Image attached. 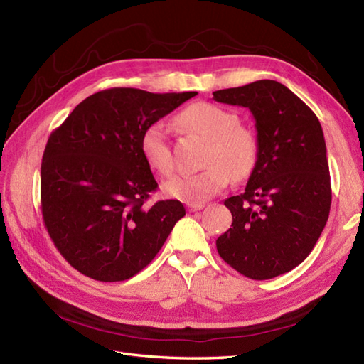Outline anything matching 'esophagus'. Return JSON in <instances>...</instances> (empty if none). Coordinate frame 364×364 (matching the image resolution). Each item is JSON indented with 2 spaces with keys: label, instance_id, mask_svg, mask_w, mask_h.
Instances as JSON below:
<instances>
[{
  "label": "esophagus",
  "instance_id": "esophagus-1",
  "mask_svg": "<svg viewBox=\"0 0 364 364\" xmlns=\"http://www.w3.org/2000/svg\"><path fill=\"white\" fill-rule=\"evenodd\" d=\"M203 203H188V211H191V213H194V211H200V210H203Z\"/></svg>",
  "mask_w": 364,
  "mask_h": 364
}]
</instances>
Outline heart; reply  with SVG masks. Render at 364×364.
I'll return each instance as SVG.
<instances>
[{"mask_svg":"<svg viewBox=\"0 0 364 364\" xmlns=\"http://www.w3.org/2000/svg\"><path fill=\"white\" fill-rule=\"evenodd\" d=\"M176 125L208 141L203 154L205 168L194 173H175L162 183L170 198L202 203L227 186L228 180L244 181L258 161V141L253 131L241 125V119L225 107L198 102L176 115ZM141 153L154 172L168 175L173 156L164 123L154 122L142 131Z\"/></svg>","mask_w":364,"mask_h":364,"instance_id":"heart-1","label":"heart"}]
</instances>
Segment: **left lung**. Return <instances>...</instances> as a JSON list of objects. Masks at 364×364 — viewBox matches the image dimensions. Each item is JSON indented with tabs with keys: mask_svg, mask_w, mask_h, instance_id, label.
I'll return each mask as SVG.
<instances>
[{
	"mask_svg": "<svg viewBox=\"0 0 364 364\" xmlns=\"http://www.w3.org/2000/svg\"><path fill=\"white\" fill-rule=\"evenodd\" d=\"M219 103L249 107L258 161L242 194L225 200L231 228L220 258L252 280H269L304 261L326 227L331 186L327 146L316 114L272 80L213 92Z\"/></svg>",
	"mask_w": 364,
	"mask_h": 364,
	"instance_id": "1",
	"label": "left lung"
}]
</instances>
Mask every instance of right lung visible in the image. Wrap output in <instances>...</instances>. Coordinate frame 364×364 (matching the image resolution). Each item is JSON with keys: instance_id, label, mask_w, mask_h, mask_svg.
<instances>
[{"instance_id": "1", "label": "right lung", "mask_w": 364, "mask_h": 364, "mask_svg": "<svg viewBox=\"0 0 364 364\" xmlns=\"http://www.w3.org/2000/svg\"><path fill=\"white\" fill-rule=\"evenodd\" d=\"M196 95L102 90L51 133L41 167L42 215L56 249L81 274L128 280L186 214L178 200L146 205L158 183L139 142L146 127Z\"/></svg>"}]
</instances>
